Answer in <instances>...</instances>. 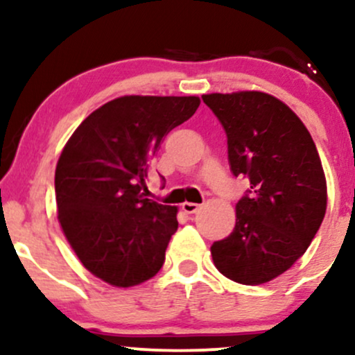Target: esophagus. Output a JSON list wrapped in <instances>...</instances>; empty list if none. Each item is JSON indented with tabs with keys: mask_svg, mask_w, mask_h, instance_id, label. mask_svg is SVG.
I'll list each match as a JSON object with an SVG mask.
<instances>
[{
	"mask_svg": "<svg viewBox=\"0 0 355 355\" xmlns=\"http://www.w3.org/2000/svg\"><path fill=\"white\" fill-rule=\"evenodd\" d=\"M198 209H200V205H198V203H191V202L182 203V210L185 211V214H197Z\"/></svg>",
	"mask_w": 355,
	"mask_h": 355,
	"instance_id": "34e87169",
	"label": "esophagus"
}]
</instances>
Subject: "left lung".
Masks as SVG:
<instances>
[{
    "label": "left lung",
    "instance_id": "left-lung-1",
    "mask_svg": "<svg viewBox=\"0 0 355 355\" xmlns=\"http://www.w3.org/2000/svg\"><path fill=\"white\" fill-rule=\"evenodd\" d=\"M227 133L229 164L250 189L234 232L214 242L215 267L234 282L259 285L288 270L315 237L327 207L320 157L300 118L262 92L202 96Z\"/></svg>",
    "mask_w": 355,
    "mask_h": 355
}]
</instances>
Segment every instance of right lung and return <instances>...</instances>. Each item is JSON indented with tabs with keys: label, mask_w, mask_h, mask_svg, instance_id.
I'll return each instance as SVG.
<instances>
[{
	"label": "right lung",
	"mask_w": 355,
	"mask_h": 355,
	"mask_svg": "<svg viewBox=\"0 0 355 355\" xmlns=\"http://www.w3.org/2000/svg\"><path fill=\"white\" fill-rule=\"evenodd\" d=\"M198 96H121L81 121L55 172L58 220L85 268L115 287L160 270L177 207L145 198L148 164Z\"/></svg>",
	"instance_id": "obj_1"
}]
</instances>
